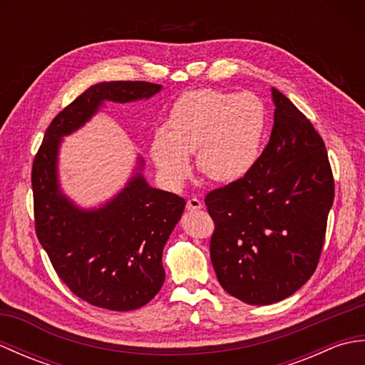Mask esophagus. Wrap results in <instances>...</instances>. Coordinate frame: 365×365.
<instances>
[{
    "instance_id": "esophagus-1",
    "label": "esophagus",
    "mask_w": 365,
    "mask_h": 365,
    "mask_svg": "<svg viewBox=\"0 0 365 365\" xmlns=\"http://www.w3.org/2000/svg\"><path fill=\"white\" fill-rule=\"evenodd\" d=\"M202 208V202L197 197H191L187 200V210H191V212H196V210H200Z\"/></svg>"
}]
</instances>
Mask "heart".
I'll use <instances>...</instances> for the list:
<instances>
[{
  "label": "heart",
  "instance_id": "1",
  "mask_svg": "<svg viewBox=\"0 0 365 365\" xmlns=\"http://www.w3.org/2000/svg\"><path fill=\"white\" fill-rule=\"evenodd\" d=\"M265 127V106L251 92L190 91L170 108L166 130L155 133L152 158L174 188L191 173V153L200 174L216 183H234L257 163Z\"/></svg>",
  "mask_w": 365,
  "mask_h": 365
}]
</instances>
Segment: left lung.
Wrapping results in <instances>:
<instances>
[{
  "mask_svg": "<svg viewBox=\"0 0 365 365\" xmlns=\"http://www.w3.org/2000/svg\"><path fill=\"white\" fill-rule=\"evenodd\" d=\"M271 96L274 125L251 173L205 196L216 277L252 306L282 301L311 279L334 200L322 136L282 92Z\"/></svg>",
  "mask_w": 365,
  "mask_h": 365,
  "instance_id": "8db88e82",
  "label": "left lung"
}]
</instances>
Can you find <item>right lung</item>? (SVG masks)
Wrapping results in <instances>:
<instances>
[{
  "label": "right lung",
  "mask_w": 365,
  "mask_h": 365,
  "mask_svg": "<svg viewBox=\"0 0 365 365\" xmlns=\"http://www.w3.org/2000/svg\"><path fill=\"white\" fill-rule=\"evenodd\" d=\"M160 91L161 84L147 81L94 84L51 120L33 163L38 242L76 297L110 311H135L160 292L165 282L163 247L182 218L185 199L152 188L139 158L136 173L111 200L92 210L80 208L59 188V145L103 102H136Z\"/></svg>",
  "instance_id": "obj_1"
}]
</instances>
